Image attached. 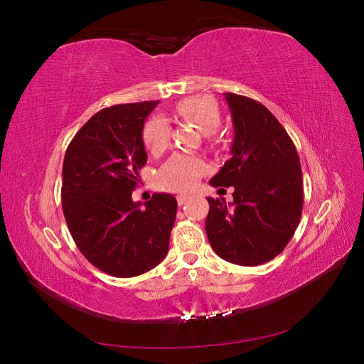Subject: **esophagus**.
<instances>
[{"label": "esophagus", "mask_w": 364, "mask_h": 364, "mask_svg": "<svg viewBox=\"0 0 364 364\" xmlns=\"http://www.w3.org/2000/svg\"><path fill=\"white\" fill-rule=\"evenodd\" d=\"M176 199H178V203L182 206L186 202V199H188V196H186V194H179L178 197H176Z\"/></svg>", "instance_id": "esophagus-1"}]
</instances>
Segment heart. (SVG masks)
<instances>
[{"label":"heart","mask_w":364,"mask_h":364,"mask_svg":"<svg viewBox=\"0 0 364 364\" xmlns=\"http://www.w3.org/2000/svg\"><path fill=\"white\" fill-rule=\"evenodd\" d=\"M176 112L183 119H188L199 127L205 135H211L222 123L220 109L213 98L188 97L176 106ZM171 127L168 121L161 115L150 118L144 130L142 141L151 155H161L170 146ZM208 171L206 162L190 153H176L158 171V185L165 191L186 193L193 190L202 176Z\"/></svg>","instance_id":"1"}]
</instances>
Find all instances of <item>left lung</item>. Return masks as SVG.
<instances>
[{
  "instance_id": "1",
  "label": "left lung",
  "mask_w": 364,
  "mask_h": 364,
  "mask_svg": "<svg viewBox=\"0 0 364 364\" xmlns=\"http://www.w3.org/2000/svg\"><path fill=\"white\" fill-rule=\"evenodd\" d=\"M223 95L234 142L211 185L234 186V202L208 197L205 229L218 257L238 266H259L279 255L299 225L301 162L291 138L266 106L245 95Z\"/></svg>"
}]
</instances>
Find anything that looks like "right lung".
<instances>
[{
	"label": "right lung",
	"mask_w": 364,
	"mask_h": 364,
	"mask_svg": "<svg viewBox=\"0 0 364 364\" xmlns=\"http://www.w3.org/2000/svg\"><path fill=\"white\" fill-rule=\"evenodd\" d=\"M159 102L102 109L65 153L62 208L77 247L92 266L117 278L156 267L168 252L178 211L171 194L132 200L147 162L142 129Z\"/></svg>",
	"instance_id": "right-lung-1"
}]
</instances>
